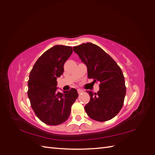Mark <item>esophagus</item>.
<instances>
[{
    "label": "esophagus",
    "mask_w": 155,
    "mask_h": 155,
    "mask_svg": "<svg viewBox=\"0 0 155 155\" xmlns=\"http://www.w3.org/2000/svg\"><path fill=\"white\" fill-rule=\"evenodd\" d=\"M83 92V91L82 90V89H81V88H78V94H81V93H82Z\"/></svg>",
    "instance_id": "obj_1"
}]
</instances>
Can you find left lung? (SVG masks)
Returning <instances> with one entry per match:
<instances>
[{
	"instance_id": "1",
	"label": "left lung",
	"mask_w": 155,
	"mask_h": 155,
	"mask_svg": "<svg viewBox=\"0 0 155 155\" xmlns=\"http://www.w3.org/2000/svg\"><path fill=\"white\" fill-rule=\"evenodd\" d=\"M87 67L88 78L100 83V90L94 94L88 91L91 100L85 106L91 118L105 121L118 114L124 105L126 93L122 71L109 55L91 43L73 47Z\"/></svg>"
}]
</instances>
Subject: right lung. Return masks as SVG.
<instances>
[{
	"label": "right lung",
	"instance_id": "add662e5",
	"mask_svg": "<svg viewBox=\"0 0 155 155\" xmlns=\"http://www.w3.org/2000/svg\"><path fill=\"white\" fill-rule=\"evenodd\" d=\"M72 51L71 46H54L41 55L30 73L28 96L37 118L47 125L67 121L78 97L76 89L61 93L57 87V78L63 74L64 64Z\"/></svg>",
	"mask_w": 155,
	"mask_h": 155
}]
</instances>
